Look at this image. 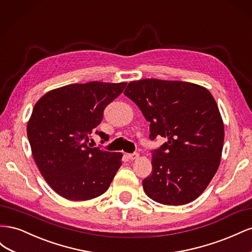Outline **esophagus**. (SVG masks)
I'll return each mask as SVG.
<instances>
[{
	"label": "esophagus",
	"instance_id": "obj_1",
	"mask_svg": "<svg viewBox=\"0 0 252 252\" xmlns=\"http://www.w3.org/2000/svg\"><path fill=\"white\" fill-rule=\"evenodd\" d=\"M127 157L129 159H136L139 158V154L138 152H133V154H128Z\"/></svg>",
	"mask_w": 252,
	"mask_h": 252
}]
</instances>
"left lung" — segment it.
Listing matches in <instances>:
<instances>
[{
	"label": "left lung",
	"mask_w": 252,
	"mask_h": 252,
	"mask_svg": "<svg viewBox=\"0 0 252 252\" xmlns=\"http://www.w3.org/2000/svg\"><path fill=\"white\" fill-rule=\"evenodd\" d=\"M124 94L150 123V140L167 139L151 150L145 192L164 205L194 201L215 177L223 150L224 124L212 94L196 84L157 79L130 82Z\"/></svg>",
	"instance_id": "8db88e82"
}]
</instances>
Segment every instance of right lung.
Segmentation results:
<instances>
[{"instance_id": "add662e5", "label": "right lung", "mask_w": 252, "mask_h": 252, "mask_svg": "<svg viewBox=\"0 0 252 252\" xmlns=\"http://www.w3.org/2000/svg\"><path fill=\"white\" fill-rule=\"evenodd\" d=\"M127 83L89 82L53 89L34 105L27 124L32 157L45 181L61 196L87 201L108 189L122 165V154L89 143L104 109ZM102 143L104 141H101Z\"/></svg>"}]
</instances>
